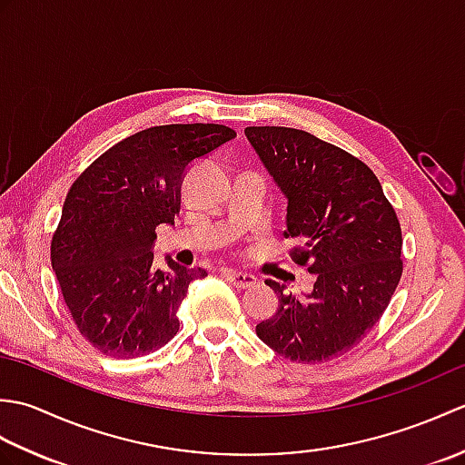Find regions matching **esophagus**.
<instances>
[{"mask_svg":"<svg viewBox=\"0 0 465 465\" xmlns=\"http://www.w3.org/2000/svg\"><path fill=\"white\" fill-rule=\"evenodd\" d=\"M223 278L235 285L238 290H248L255 285V278L252 273H243V272H235V270H223Z\"/></svg>","mask_w":465,"mask_h":465,"instance_id":"obj_1","label":"esophagus"}]
</instances>
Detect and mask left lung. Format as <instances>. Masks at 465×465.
<instances>
[{
  "mask_svg": "<svg viewBox=\"0 0 465 465\" xmlns=\"http://www.w3.org/2000/svg\"><path fill=\"white\" fill-rule=\"evenodd\" d=\"M245 135L288 197L283 235L300 242L290 258L315 275L305 298L265 282L280 305L255 333L295 363L340 358L380 322L400 283L396 210L370 167L338 145L278 125L245 127Z\"/></svg>",
  "mask_w": 465,
  "mask_h": 465,
  "instance_id": "obj_1",
  "label": "left lung"
}]
</instances>
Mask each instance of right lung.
<instances>
[{
    "label": "right lung",
    "instance_id": "right-lung-1",
    "mask_svg": "<svg viewBox=\"0 0 465 465\" xmlns=\"http://www.w3.org/2000/svg\"><path fill=\"white\" fill-rule=\"evenodd\" d=\"M235 137L220 124L155 125L117 142L77 175L52 238V265L77 331L115 360L160 350L180 330L187 285L203 278L170 260L153 270L155 227L173 223L182 177Z\"/></svg>",
    "mask_w": 465,
    "mask_h": 465
}]
</instances>
